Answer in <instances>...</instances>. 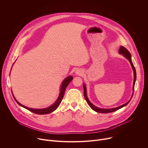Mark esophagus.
Wrapping results in <instances>:
<instances>
[{
  "label": "esophagus",
  "instance_id": "obj_1",
  "mask_svg": "<svg viewBox=\"0 0 148 148\" xmlns=\"http://www.w3.org/2000/svg\"><path fill=\"white\" fill-rule=\"evenodd\" d=\"M83 74H84V71H83V70H82V69H77L76 71H75V74H76V75L81 76V75H83Z\"/></svg>",
  "mask_w": 148,
  "mask_h": 148
}]
</instances>
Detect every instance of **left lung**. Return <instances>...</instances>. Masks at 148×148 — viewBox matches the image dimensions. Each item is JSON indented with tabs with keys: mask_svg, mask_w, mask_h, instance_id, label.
Returning a JSON list of instances; mask_svg holds the SVG:
<instances>
[{
	"mask_svg": "<svg viewBox=\"0 0 148 148\" xmlns=\"http://www.w3.org/2000/svg\"><path fill=\"white\" fill-rule=\"evenodd\" d=\"M119 53L120 54H122L126 58H127L129 61L130 62V64L132 66V68L133 69V71H134V83H133V87H132V90H133V93H132V97L130 99V100L127 102L126 103L121 105V106L119 107H116V108H109V109H105V108H98V107H95L94 105H93L89 100V99L87 97V88H86V86L85 85V84H83V88H84V97H85V98H86V100L87 102V103L89 105V106L91 108L92 110H93L94 111H95V112H99V113H110V112H115L122 108H123V107L126 106V105H128V103L130 102V101L131 100L132 98V96H133V94H134V87H135V81H136V70H135V69L134 67V66L133 64L132 63V59H131V53L129 52V51L126 49V48H125L123 46H120V48H119V50L118 51Z\"/></svg>",
	"mask_w": 148,
	"mask_h": 148,
	"instance_id": "1",
	"label": "left lung"
}]
</instances>
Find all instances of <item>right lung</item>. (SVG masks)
Returning a JSON list of instances; mask_svg holds the SVG:
<instances>
[{
	"label": "right lung",
	"mask_w": 148,
	"mask_h": 148,
	"mask_svg": "<svg viewBox=\"0 0 148 148\" xmlns=\"http://www.w3.org/2000/svg\"><path fill=\"white\" fill-rule=\"evenodd\" d=\"M13 64H14V63H13ZM73 76L70 75V76H68L67 77H66L64 80L62 81V82L61 83V87H60V94L58 95V98L57 99L56 102L52 105H51V106H50V107H49L47 108H43V109H34V108H28V107L25 106V105H23L22 104H21L20 103H19L16 100V99L14 98L13 94H12V95H13V97L14 100L20 105V106L22 107L26 108V110L31 111L32 112H33V113L36 114H40V115L48 114L49 113H51V112H53L54 111H55L58 108V107L59 106V105L60 104V103H61V101H62V99L63 98V97H64V92H65V91H66V89L67 87L68 86L69 83L73 80Z\"/></svg>",
	"instance_id": "1"
}]
</instances>
